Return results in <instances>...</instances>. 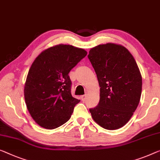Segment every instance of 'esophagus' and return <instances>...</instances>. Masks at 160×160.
Instances as JSON below:
<instances>
[{
	"label": "esophagus",
	"instance_id": "34e87169",
	"mask_svg": "<svg viewBox=\"0 0 160 160\" xmlns=\"http://www.w3.org/2000/svg\"><path fill=\"white\" fill-rule=\"evenodd\" d=\"M87 97H88V95H82V96H81V100H82V101H85V100H86V98H87Z\"/></svg>",
	"mask_w": 160,
	"mask_h": 160
}]
</instances>
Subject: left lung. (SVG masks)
<instances>
[{"label":"left lung","mask_w":160,"mask_h":160,"mask_svg":"<svg viewBox=\"0 0 160 160\" xmlns=\"http://www.w3.org/2000/svg\"><path fill=\"white\" fill-rule=\"evenodd\" d=\"M88 57L100 85L99 103L90 108L92 117L106 129H118L130 120L139 105V69L132 54L119 44H100L90 50Z\"/></svg>","instance_id":"1"}]
</instances>
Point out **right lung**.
Listing matches in <instances>:
<instances>
[{
  "label": "right lung",
  "instance_id": "1",
  "mask_svg": "<svg viewBox=\"0 0 160 160\" xmlns=\"http://www.w3.org/2000/svg\"><path fill=\"white\" fill-rule=\"evenodd\" d=\"M87 55V52L71 45L50 47L35 59L28 71L24 98L35 122L54 129L70 118L80 100L71 94L70 70Z\"/></svg>",
  "mask_w": 160,
  "mask_h": 160
}]
</instances>
